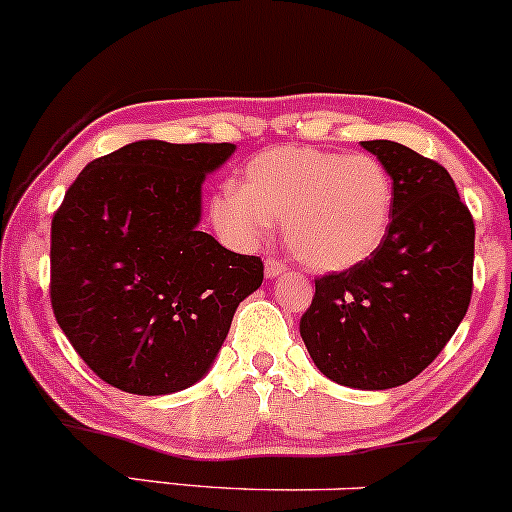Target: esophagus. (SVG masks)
Listing matches in <instances>:
<instances>
[{"mask_svg":"<svg viewBox=\"0 0 512 512\" xmlns=\"http://www.w3.org/2000/svg\"><path fill=\"white\" fill-rule=\"evenodd\" d=\"M287 271V266L283 261H278V258H266V278L273 280L278 278V275H283Z\"/></svg>","mask_w":512,"mask_h":512,"instance_id":"34e87169","label":"esophagus"}]
</instances>
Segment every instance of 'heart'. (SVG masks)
<instances>
[{
	"label": "heart",
	"instance_id": "1",
	"mask_svg": "<svg viewBox=\"0 0 512 512\" xmlns=\"http://www.w3.org/2000/svg\"><path fill=\"white\" fill-rule=\"evenodd\" d=\"M394 183L372 154L273 147L241 171L239 186L212 198V225L237 246L256 244L283 222L290 254L319 273L367 261L387 237Z\"/></svg>",
	"mask_w": 512,
	"mask_h": 512
}]
</instances>
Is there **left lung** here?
Segmentation results:
<instances>
[{
    "mask_svg": "<svg viewBox=\"0 0 512 512\" xmlns=\"http://www.w3.org/2000/svg\"><path fill=\"white\" fill-rule=\"evenodd\" d=\"M363 147L394 183L387 237L360 266L314 283L300 333L331 382L380 392L421 375L467 314L474 220L438 162L392 140Z\"/></svg>",
    "mask_w": 512,
    "mask_h": 512,
    "instance_id": "8db88e82",
    "label": "left lung"
}]
</instances>
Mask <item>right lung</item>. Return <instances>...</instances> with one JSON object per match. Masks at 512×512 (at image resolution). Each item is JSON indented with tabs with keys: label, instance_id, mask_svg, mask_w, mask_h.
Returning a JSON list of instances; mask_svg holds the SVG:
<instances>
[{
	"label": "right lung",
	"instance_id": "1",
	"mask_svg": "<svg viewBox=\"0 0 512 512\" xmlns=\"http://www.w3.org/2000/svg\"><path fill=\"white\" fill-rule=\"evenodd\" d=\"M234 149L130 142L86 164L55 212V319L111 387L162 396L203 380L239 302L261 287V258L198 229L205 176Z\"/></svg>",
	"mask_w": 512,
	"mask_h": 512
}]
</instances>
